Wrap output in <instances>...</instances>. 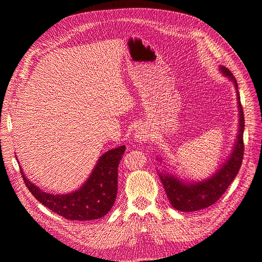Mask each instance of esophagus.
<instances>
[{
    "label": "esophagus",
    "instance_id": "esophagus-1",
    "mask_svg": "<svg viewBox=\"0 0 262 262\" xmlns=\"http://www.w3.org/2000/svg\"><path fill=\"white\" fill-rule=\"evenodd\" d=\"M149 137H150V133L145 126H140V128H138L136 132H134V138H136V140L140 142V143H146V142L149 140Z\"/></svg>",
    "mask_w": 262,
    "mask_h": 262
}]
</instances>
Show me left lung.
Wrapping results in <instances>:
<instances>
[{
	"label": "left lung",
	"mask_w": 262,
	"mask_h": 262,
	"mask_svg": "<svg viewBox=\"0 0 262 262\" xmlns=\"http://www.w3.org/2000/svg\"><path fill=\"white\" fill-rule=\"evenodd\" d=\"M220 70L222 73L234 83L236 89L239 112L238 134H237L231 155L227 157V160L215 171V173H213L208 179H204L202 181L184 182L178 177L169 175L168 172H158V176H160L163 182L165 192L167 194L171 207L178 211L193 212L205 209L215 203L222 194L226 191L228 186L232 184L242 166L244 156L243 137L245 119L238 93V85H237L236 78L226 68L221 67Z\"/></svg>",
	"instance_id": "obj_1"
}]
</instances>
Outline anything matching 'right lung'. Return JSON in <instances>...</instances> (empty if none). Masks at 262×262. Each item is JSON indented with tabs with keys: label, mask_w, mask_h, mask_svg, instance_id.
Returning <instances> with one entry per match:
<instances>
[{
	"label": "right lung",
	"mask_w": 262,
	"mask_h": 262,
	"mask_svg": "<svg viewBox=\"0 0 262 262\" xmlns=\"http://www.w3.org/2000/svg\"><path fill=\"white\" fill-rule=\"evenodd\" d=\"M125 146L109 149L102 154L85 184L75 191L66 194L45 192L25 176L24 182L36 199L52 212L71 221L97 220L113 208L118 191V166Z\"/></svg>",
	"instance_id": "1"
}]
</instances>
